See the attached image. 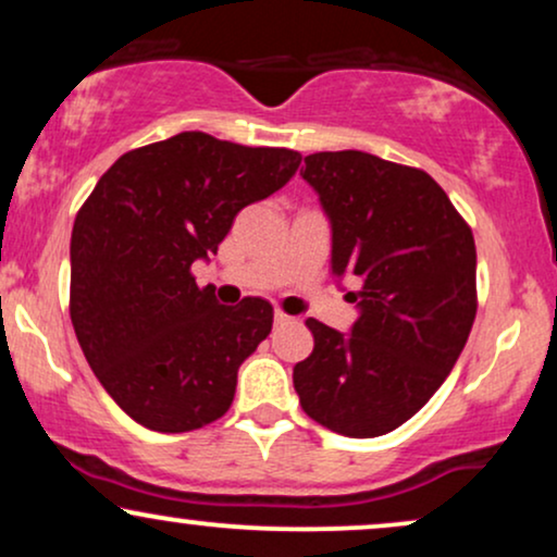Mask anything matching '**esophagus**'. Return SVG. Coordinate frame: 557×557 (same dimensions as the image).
Here are the masks:
<instances>
[{
    "mask_svg": "<svg viewBox=\"0 0 557 557\" xmlns=\"http://www.w3.org/2000/svg\"><path fill=\"white\" fill-rule=\"evenodd\" d=\"M287 322H290V317L283 314V311H274V327H283Z\"/></svg>",
    "mask_w": 557,
    "mask_h": 557,
    "instance_id": "1",
    "label": "esophagus"
}]
</instances>
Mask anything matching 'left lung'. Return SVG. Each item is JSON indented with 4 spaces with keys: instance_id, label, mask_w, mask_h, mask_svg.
<instances>
[{
    "instance_id": "obj_1",
    "label": "left lung",
    "mask_w": 557,
    "mask_h": 557,
    "mask_svg": "<svg viewBox=\"0 0 557 557\" xmlns=\"http://www.w3.org/2000/svg\"><path fill=\"white\" fill-rule=\"evenodd\" d=\"M332 230V274L350 277V332L306 319L309 359L293 367L300 408L345 437H380L437 393L476 317L471 227L424 170L367 151L306 157Z\"/></svg>"
}]
</instances>
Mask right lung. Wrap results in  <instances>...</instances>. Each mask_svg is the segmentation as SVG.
I'll return each mask as SVG.
<instances>
[{
  "label": "right lung",
  "instance_id": "1",
  "mask_svg": "<svg viewBox=\"0 0 557 557\" xmlns=\"http://www.w3.org/2000/svg\"><path fill=\"white\" fill-rule=\"evenodd\" d=\"M298 164V151L188 131L127 151L81 207L70 319L96 380L146 430H198L233 403L240 363L270 335L272 306H222L190 267Z\"/></svg>",
  "mask_w": 557,
  "mask_h": 557
}]
</instances>
